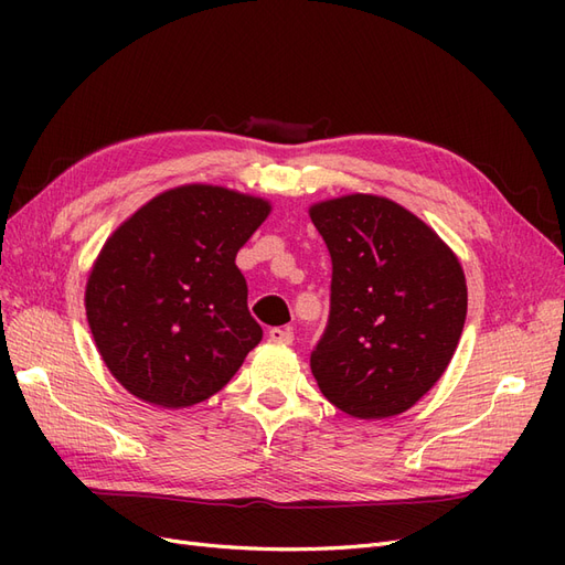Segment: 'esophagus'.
I'll list each match as a JSON object with an SVG mask.
<instances>
[{
	"mask_svg": "<svg viewBox=\"0 0 565 565\" xmlns=\"http://www.w3.org/2000/svg\"><path fill=\"white\" fill-rule=\"evenodd\" d=\"M268 339L276 341V344H292L295 332L289 330V328H270L268 330Z\"/></svg>",
	"mask_w": 565,
	"mask_h": 565,
	"instance_id": "esophagus-1",
	"label": "esophagus"
}]
</instances>
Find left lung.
Segmentation results:
<instances>
[{"label":"left lung","mask_w":565,"mask_h":565,"mask_svg":"<svg viewBox=\"0 0 565 565\" xmlns=\"http://www.w3.org/2000/svg\"><path fill=\"white\" fill-rule=\"evenodd\" d=\"M332 259L330 316L311 372L351 417L413 407L446 372L467 318L457 256L401 204L347 195L311 207Z\"/></svg>","instance_id":"8db88e82"}]
</instances>
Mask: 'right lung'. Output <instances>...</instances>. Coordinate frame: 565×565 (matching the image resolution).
I'll list each match as a JSON object with an SVG mask.
<instances>
[{
  "instance_id": "obj_1",
  "label": "right lung",
  "mask_w": 565,
  "mask_h": 565,
  "mask_svg": "<svg viewBox=\"0 0 565 565\" xmlns=\"http://www.w3.org/2000/svg\"><path fill=\"white\" fill-rule=\"evenodd\" d=\"M268 212L259 198L183 185L108 237L84 301L100 358L136 398L195 405L224 388L259 344L235 254Z\"/></svg>"
}]
</instances>
